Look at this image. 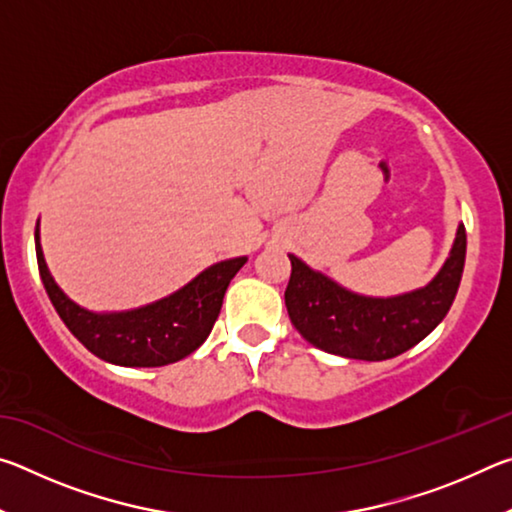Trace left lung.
<instances>
[{"label": "left lung", "mask_w": 512, "mask_h": 512, "mask_svg": "<svg viewBox=\"0 0 512 512\" xmlns=\"http://www.w3.org/2000/svg\"><path fill=\"white\" fill-rule=\"evenodd\" d=\"M465 225L458 223L447 262L427 287L393 298H368L343 289L296 255L284 302L305 339L339 357L384 361L411 350L447 316L465 266Z\"/></svg>", "instance_id": "obj_1"}]
</instances>
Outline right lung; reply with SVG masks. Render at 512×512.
<instances>
[{
    "label": "right lung",
    "mask_w": 512,
    "mask_h": 512,
    "mask_svg": "<svg viewBox=\"0 0 512 512\" xmlns=\"http://www.w3.org/2000/svg\"><path fill=\"white\" fill-rule=\"evenodd\" d=\"M40 225V223H38ZM36 225V255L42 284L51 305L63 318L69 332L99 359L128 368H155L185 359L210 336L219 318L225 289L248 257L225 259L205 268L192 282L171 296L151 305L94 314L69 300L51 277L40 246V228Z\"/></svg>",
    "instance_id": "obj_1"
}]
</instances>
